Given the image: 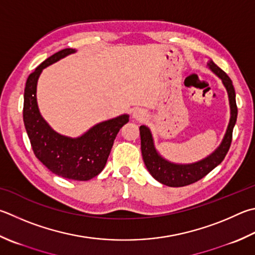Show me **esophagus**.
<instances>
[{"mask_svg":"<svg viewBox=\"0 0 255 255\" xmlns=\"http://www.w3.org/2000/svg\"><path fill=\"white\" fill-rule=\"evenodd\" d=\"M132 117L135 118V119H137V120H143V119L146 118L145 110L139 109V108L135 109V110H133V112H132Z\"/></svg>","mask_w":255,"mask_h":255,"instance_id":"1","label":"esophagus"}]
</instances>
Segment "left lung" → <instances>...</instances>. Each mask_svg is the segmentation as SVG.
<instances>
[{"label": "left lung", "mask_w": 255, "mask_h": 255, "mask_svg": "<svg viewBox=\"0 0 255 255\" xmlns=\"http://www.w3.org/2000/svg\"><path fill=\"white\" fill-rule=\"evenodd\" d=\"M207 67L220 78L222 83L224 85L226 91H228L231 109L230 123L223 137V140L211 155L192 164L172 163V161L164 158L157 151L150 129L147 126H143V125L139 127L143 163H145L148 172L150 173L152 177L158 180L159 183L166 185V186L182 187L200 180L223 161L230 149L231 142H232L233 128L238 118V107L237 101H235V90L233 83L230 77L221 68L217 67L212 60L208 61Z\"/></svg>", "instance_id": "8db88e82"}]
</instances>
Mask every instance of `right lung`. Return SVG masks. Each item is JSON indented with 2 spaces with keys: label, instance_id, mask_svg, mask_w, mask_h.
<instances>
[{
  "label": "right lung",
  "instance_id": "right-lung-1",
  "mask_svg": "<svg viewBox=\"0 0 255 255\" xmlns=\"http://www.w3.org/2000/svg\"><path fill=\"white\" fill-rule=\"evenodd\" d=\"M75 52V49L59 51L44 60L27 78L23 122L34 155L45 167L64 178L89 180L105 168L115 138L120 128L129 122V115L101 122L76 138L61 135L45 122L36 101L39 77L44 68Z\"/></svg>",
  "mask_w": 255,
  "mask_h": 255
}]
</instances>
